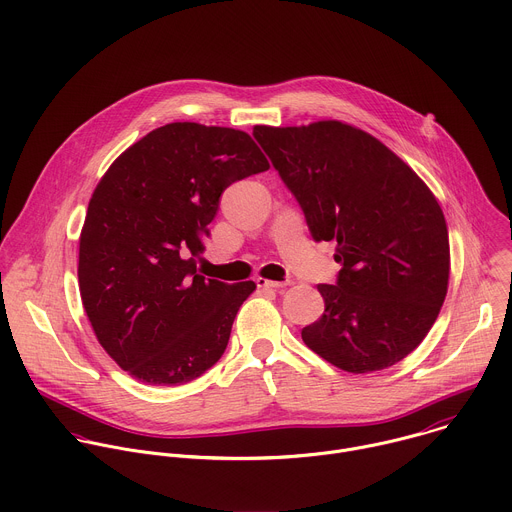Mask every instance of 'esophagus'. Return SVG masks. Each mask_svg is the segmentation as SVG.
I'll list each match as a JSON object with an SVG mask.
<instances>
[{"label": "esophagus", "instance_id": "obj_1", "mask_svg": "<svg viewBox=\"0 0 512 512\" xmlns=\"http://www.w3.org/2000/svg\"><path fill=\"white\" fill-rule=\"evenodd\" d=\"M255 283H257V287H261V289H283V287L289 285L287 281H271V279H265V277H257Z\"/></svg>", "mask_w": 512, "mask_h": 512}]
</instances>
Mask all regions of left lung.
I'll list each match as a JSON object with an SVG mask.
<instances>
[{
  "mask_svg": "<svg viewBox=\"0 0 512 512\" xmlns=\"http://www.w3.org/2000/svg\"><path fill=\"white\" fill-rule=\"evenodd\" d=\"M315 241H335V285H317L323 315L301 329L309 350L350 374L414 352L448 291L444 213L414 170L372 134L339 120L255 126Z\"/></svg>",
  "mask_w": 512,
  "mask_h": 512,
  "instance_id": "obj_1",
  "label": "left lung"
}]
</instances>
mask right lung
I'll return each mask as SVG.
<instances>
[{"label":"right lung","mask_w":512,"mask_h":512,"mask_svg":"<svg viewBox=\"0 0 512 512\" xmlns=\"http://www.w3.org/2000/svg\"><path fill=\"white\" fill-rule=\"evenodd\" d=\"M269 160L235 128L164 124L104 173L80 233L78 281L106 354L150 386L187 384L223 356L253 281L197 273L223 191Z\"/></svg>","instance_id":"obj_1"}]
</instances>
